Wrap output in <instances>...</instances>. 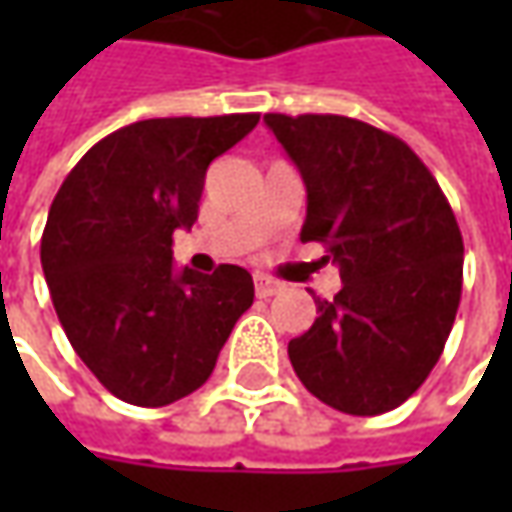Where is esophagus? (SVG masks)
Segmentation results:
<instances>
[{
  "instance_id": "esophagus-1",
  "label": "esophagus",
  "mask_w": 512,
  "mask_h": 512,
  "mask_svg": "<svg viewBox=\"0 0 512 512\" xmlns=\"http://www.w3.org/2000/svg\"><path fill=\"white\" fill-rule=\"evenodd\" d=\"M253 282H256V296H259V299L276 296V293L282 290V285H279V282H273L270 276H256Z\"/></svg>"
}]
</instances>
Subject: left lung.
<instances>
[{
    "label": "left lung",
    "mask_w": 512,
    "mask_h": 512,
    "mask_svg": "<svg viewBox=\"0 0 512 512\" xmlns=\"http://www.w3.org/2000/svg\"><path fill=\"white\" fill-rule=\"evenodd\" d=\"M302 173V242H322L342 290L316 299L287 356L307 390L350 416L407 402L442 356L462 299L456 216L424 162L393 133L333 113H267Z\"/></svg>",
    "instance_id": "obj_1"
}]
</instances>
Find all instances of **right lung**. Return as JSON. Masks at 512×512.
<instances>
[{"instance_id": "right-lung-1", "label": "right lung", "mask_w": 512, "mask_h": 512, "mask_svg": "<svg viewBox=\"0 0 512 512\" xmlns=\"http://www.w3.org/2000/svg\"><path fill=\"white\" fill-rule=\"evenodd\" d=\"M259 113L145 119L105 136L62 182L42 270L76 356L116 399L165 407L210 379L253 305L245 267H173V230L199 216L207 165Z\"/></svg>"}]
</instances>
